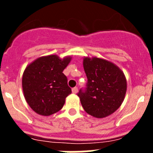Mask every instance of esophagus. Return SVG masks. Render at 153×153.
Returning a JSON list of instances; mask_svg holds the SVG:
<instances>
[{
	"label": "esophagus",
	"mask_w": 153,
	"mask_h": 153,
	"mask_svg": "<svg viewBox=\"0 0 153 153\" xmlns=\"http://www.w3.org/2000/svg\"><path fill=\"white\" fill-rule=\"evenodd\" d=\"M72 92L73 93H74V94H76V93H78V89L77 87H74V88L72 89Z\"/></svg>",
	"instance_id": "1"
}]
</instances>
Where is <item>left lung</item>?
I'll return each mask as SVG.
<instances>
[{
	"label": "left lung",
	"mask_w": 153,
	"mask_h": 153,
	"mask_svg": "<svg viewBox=\"0 0 153 153\" xmlns=\"http://www.w3.org/2000/svg\"><path fill=\"white\" fill-rule=\"evenodd\" d=\"M83 64L88 81L86 90L77 94L82 106L96 118L113 114L122 105L126 93L123 72L112 62L96 56H84Z\"/></svg>",
	"instance_id": "obj_1"
}]
</instances>
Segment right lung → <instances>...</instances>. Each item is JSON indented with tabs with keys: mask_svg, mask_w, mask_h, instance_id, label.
I'll list each match as a JSON object with an SVG mask.
<instances>
[{
	"mask_svg": "<svg viewBox=\"0 0 153 153\" xmlns=\"http://www.w3.org/2000/svg\"><path fill=\"white\" fill-rule=\"evenodd\" d=\"M72 57L57 55L40 56L27 66L23 74L22 88L30 107L41 116L60 111L71 93L63 71Z\"/></svg>",
	"mask_w": 153,
	"mask_h": 153,
	"instance_id": "add662e5",
	"label": "right lung"
}]
</instances>
